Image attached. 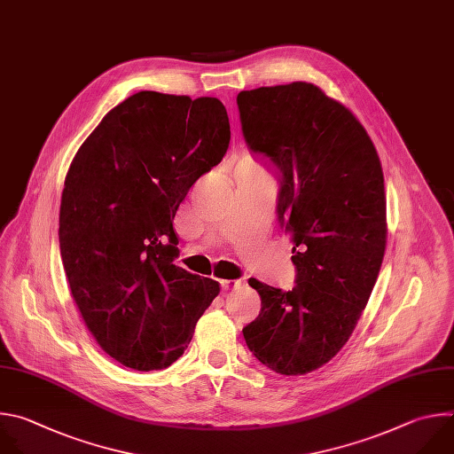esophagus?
<instances>
[{"mask_svg":"<svg viewBox=\"0 0 454 454\" xmlns=\"http://www.w3.org/2000/svg\"><path fill=\"white\" fill-rule=\"evenodd\" d=\"M220 286L223 292L227 290H236L238 286H241V279H222L220 281Z\"/></svg>","mask_w":454,"mask_h":454,"instance_id":"esophagus-1","label":"esophagus"}]
</instances>
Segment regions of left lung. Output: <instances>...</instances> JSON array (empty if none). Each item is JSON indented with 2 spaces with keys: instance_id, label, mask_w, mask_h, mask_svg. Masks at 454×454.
Instances as JSON below:
<instances>
[{
  "instance_id": "left-lung-1",
  "label": "left lung",
  "mask_w": 454,
  "mask_h": 454,
  "mask_svg": "<svg viewBox=\"0 0 454 454\" xmlns=\"http://www.w3.org/2000/svg\"><path fill=\"white\" fill-rule=\"evenodd\" d=\"M248 148L279 169V222L292 232V292L257 279L259 317L243 327L250 352L283 376L313 372L352 334L387 247L385 178L367 130L308 82L241 90Z\"/></svg>"
}]
</instances>
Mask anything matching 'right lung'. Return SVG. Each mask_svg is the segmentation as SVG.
<instances>
[{
    "instance_id": "right-lung-1",
    "label": "right lung",
    "mask_w": 454,
    "mask_h": 454,
    "mask_svg": "<svg viewBox=\"0 0 454 454\" xmlns=\"http://www.w3.org/2000/svg\"><path fill=\"white\" fill-rule=\"evenodd\" d=\"M231 141L218 98L141 90L78 148L66 180L59 243L73 301L121 365L169 367L220 285L173 264L175 213Z\"/></svg>"
}]
</instances>
